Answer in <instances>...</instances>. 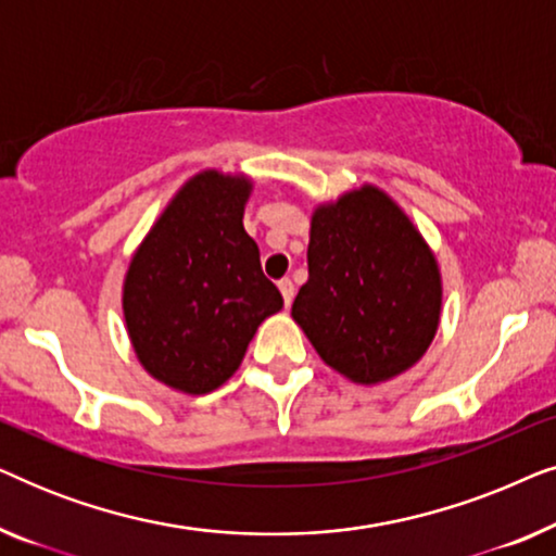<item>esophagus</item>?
<instances>
[{
  "label": "esophagus",
  "mask_w": 556,
  "mask_h": 556,
  "mask_svg": "<svg viewBox=\"0 0 556 556\" xmlns=\"http://www.w3.org/2000/svg\"><path fill=\"white\" fill-rule=\"evenodd\" d=\"M278 288H280V295H283L286 306H291V301H293V295H295V286H293V280H291V278L278 280Z\"/></svg>",
  "instance_id": "1"
}]
</instances>
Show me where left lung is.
<instances>
[{
	"instance_id": "8db88e82",
	"label": "left lung",
	"mask_w": 556,
	"mask_h": 556,
	"mask_svg": "<svg viewBox=\"0 0 556 556\" xmlns=\"http://www.w3.org/2000/svg\"><path fill=\"white\" fill-rule=\"evenodd\" d=\"M440 311L438 257L382 187L316 204L291 316L333 371L356 384L405 375L435 339Z\"/></svg>"
}]
</instances>
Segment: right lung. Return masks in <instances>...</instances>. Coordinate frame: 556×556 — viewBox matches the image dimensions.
<instances>
[{"instance_id": "right-lung-1", "label": "right lung", "mask_w": 556, "mask_h": 556, "mask_svg": "<svg viewBox=\"0 0 556 556\" xmlns=\"http://www.w3.org/2000/svg\"><path fill=\"white\" fill-rule=\"evenodd\" d=\"M253 177L202 169L166 202L124 276V321L156 382L207 394L238 371L257 326L283 308L242 227Z\"/></svg>"}]
</instances>
